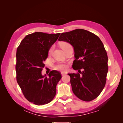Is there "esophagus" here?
Segmentation results:
<instances>
[{"instance_id": "obj_1", "label": "esophagus", "mask_w": 123, "mask_h": 123, "mask_svg": "<svg viewBox=\"0 0 123 123\" xmlns=\"http://www.w3.org/2000/svg\"><path fill=\"white\" fill-rule=\"evenodd\" d=\"M65 74H65V73H64V72H61V75H62V76H63V75H64Z\"/></svg>"}]
</instances>
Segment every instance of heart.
Returning <instances> with one entry per match:
<instances>
[{"label":"heart","mask_w":123,"mask_h":123,"mask_svg":"<svg viewBox=\"0 0 123 123\" xmlns=\"http://www.w3.org/2000/svg\"><path fill=\"white\" fill-rule=\"evenodd\" d=\"M70 45L69 43H68L67 42H62L60 43V46L62 48V49L64 51V49L67 48V46H68ZM52 49H53V47H51V48L49 49V53H51ZM68 68V66L66 64H64V63H59L58 64H57L55 67V69L57 70H60V71H65Z\"/></svg>","instance_id":"b5f03b06"}]
</instances>
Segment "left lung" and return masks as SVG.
Masks as SVG:
<instances>
[{"label":"left lung","mask_w":123,"mask_h":123,"mask_svg":"<svg viewBox=\"0 0 123 123\" xmlns=\"http://www.w3.org/2000/svg\"><path fill=\"white\" fill-rule=\"evenodd\" d=\"M58 40L74 47L72 68L79 74H68L73 92L83 101L95 99L105 87L108 70V56L103 42L97 36L83 29L62 33Z\"/></svg>","instance_id":"8db88e82"}]
</instances>
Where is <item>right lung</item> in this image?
<instances>
[{
  "instance_id": "add662e5",
  "label": "right lung",
  "mask_w": 123,
  "mask_h": 123,
  "mask_svg": "<svg viewBox=\"0 0 123 123\" xmlns=\"http://www.w3.org/2000/svg\"><path fill=\"white\" fill-rule=\"evenodd\" d=\"M60 33L35 32L22 41L16 52V79L27 100L37 105L51 102L56 95V87L60 79V72L53 70L49 77L42 74L52 45Z\"/></svg>"
}]
</instances>
